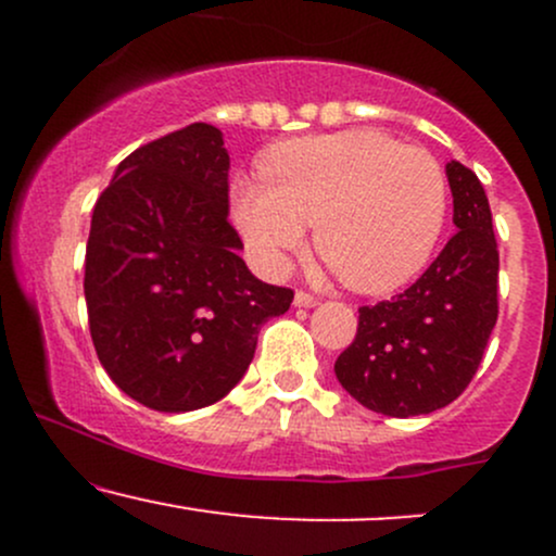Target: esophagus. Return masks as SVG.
Masks as SVG:
<instances>
[{
	"label": "esophagus",
	"instance_id": "esophagus-1",
	"mask_svg": "<svg viewBox=\"0 0 556 556\" xmlns=\"http://www.w3.org/2000/svg\"><path fill=\"white\" fill-rule=\"evenodd\" d=\"M316 303H318V298L311 295V292H305V290L295 292V305H300V308H314Z\"/></svg>",
	"mask_w": 556,
	"mask_h": 556
}]
</instances>
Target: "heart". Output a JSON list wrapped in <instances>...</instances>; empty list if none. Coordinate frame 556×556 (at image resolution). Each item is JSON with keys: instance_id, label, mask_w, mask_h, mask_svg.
I'll return each mask as SVG.
<instances>
[{"instance_id": "obj_1", "label": "heart", "mask_w": 556, "mask_h": 556, "mask_svg": "<svg viewBox=\"0 0 556 556\" xmlns=\"http://www.w3.org/2000/svg\"><path fill=\"white\" fill-rule=\"evenodd\" d=\"M264 182L235 185V219L261 264L282 271L316 225L321 258L361 292L424 269L450 208L442 164L379 130L285 140L261 159Z\"/></svg>"}]
</instances>
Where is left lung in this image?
I'll list each match as a JSON object with an SVG mask.
<instances>
[{
	"mask_svg": "<svg viewBox=\"0 0 556 556\" xmlns=\"http://www.w3.org/2000/svg\"><path fill=\"white\" fill-rule=\"evenodd\" d=\"M457 232L400 295L358 308V331L337 358L340 384L368 410L426 416L470 384L500 316V251L486 190L446 164Z\"/></svg>",
	"mask_w": 556,
	"mask_h": 556,
	"instance_id": "8db88e82",
	"label": "left lung"
}]
</instances>
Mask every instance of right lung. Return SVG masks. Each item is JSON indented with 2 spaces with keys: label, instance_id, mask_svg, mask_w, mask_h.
I'll list each match as a JSON object with an SVG mask.
<instances>
[{
  "label": "right lung",
  "instance_id": "add662e5",
  "mask_svg": "<svg viewBox=\"0 0 556 556\" xmlns=\"http://www.w3.org/2000/svg\"><path fill=\"white\" fill-rule=\"evenodd\" d=\"M227 214L229 154L206 123L132 151L93 206L88 329L110 379L151 410L225 397L251 366L261 324L295 298L248 271Z\"/></svg>",
  "mask_w": 556,
  "mask_h": 556
}]
</instances>
